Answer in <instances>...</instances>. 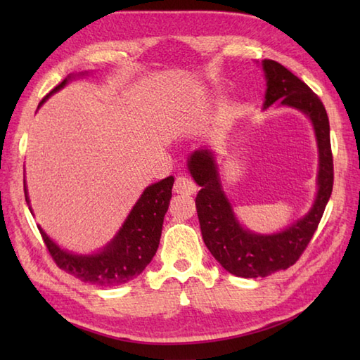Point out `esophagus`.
Returning a JSON list of instances; mask_svg holds the SVG:
<instances>
[{
	"mask_svg": "<svg viewBox=\"0 0 360 360\" xmlns=\"http://www.w3.org/2000/svg\"><path fill=\"white\" fill-rule=\"evenodd\" d=\"M174 192L181 195H193L196 192V184L188 176H178L174 181Z\"/></svg>",
	"mask_w": 360,
	"mask_h": 360,
	"instance_id": "1",
	"label": "esophagus"
}]
</instances>
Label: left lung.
<instances>
[{"mask_svg":"<svg viewBox=\"0 0 360 360\" xmlns=\"http://www.w3.org/2000/svg\"><path fill=\"white\" fill-rule=\"evenodd\" d=\"M266 94L263 108L275 102L302 111L314 128L319 150L317 195L307 215L275 233H257L240 224L231 201L221 186L215 153L210 148L193 151L187 160L190 174L201 187L196 195V212L205 246L217 262L236 277H267L292 266L307 249L322 219L333 192V153L330 120L322 101L307 83L285 66L263 60Z\"/></svg>","mask_w":360,"mask_h":360,"instance_id":"8db88e82","label":"left lung"}]
</instances>
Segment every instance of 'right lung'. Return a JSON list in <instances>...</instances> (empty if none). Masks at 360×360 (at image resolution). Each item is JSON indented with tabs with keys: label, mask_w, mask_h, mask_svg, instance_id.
I'll return each instance as SVG.
<instances>
[{
	"label": "right lung",
	"mask_w": 360,
	"mask_h": 360,
	"mask_svg": "<svg viewBox=\"0 0 360 360\" xmlns=\"http://www.w3.org/2000/svg\"><path fill=\"white\" fill-rule=\"evenodd\" d=\"M80 75L85 74L80 72ZM71 79V75H68V79L43 98L38 108L48 101L49 96L65 88ZM173 182V176H168V178L145 188L139 200L133 205L131 212L128 213L119 232L114 235L110 243L105 244L103 249L94 252V254L83 255L62 249L56 241L49 238L41 226H38V231H40L53 262L60 269L74 275L75 278L98 286H117L136 278L150 264L159 248L164 217L172 200ZM25 196L29 210L34 215L27 196L26 179Z\"/></svg>",
	"instance_id": "obj_1"
}]
</instances>
